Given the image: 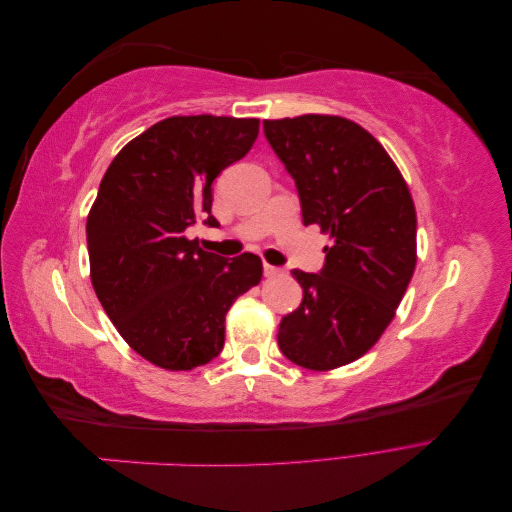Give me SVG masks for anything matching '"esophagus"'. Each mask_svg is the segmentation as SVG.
I'll use <instances>...</instances> for the list:
<instances>
[{"instance_id": "esophagus-1", "label": "esophagus", "mask_w": 512, "mask_h": 512, "mask_svg": "<svg viewBox=\"0 0 512 512\" xmlns=\"http://www.w3.org/2000/svg\"><path fill=\"white\" fill-rule=\"evenodd\" d=\"M282 273H284V269H280V267L265 265V277H277V275H282Z\"/></svg>"}]
</instances>
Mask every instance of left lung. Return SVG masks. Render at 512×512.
Wrapping results in <instances>:
<instances>
[{
  "instance_id": "left-lung-1",
  "label": "left lung",
  "mask_w": 512,
  "mask_h": 512,
  "mask_svg": "<svg viewBox=\"0 0 512 512\" xmlns=\"http://www.w3.org/2000/svg\"><path fill=\"white\" fill-rule=\"evenodd\" d=\"M265 136L297 183L303 224L327 232L320 273L292 271L303 301L277 344L305 369L348 365L395 318L416 267V211L406 179L359 123L337 115L265 119Z\"/></svg>"
}]
</instances>
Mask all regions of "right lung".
<instances>
[{
	"label": "right lung",
	"instance_id": "1",
	"mask_svg": "<svg viewBox=\"0 0 512 512\" xmlns=\"http://www.w3.org/2000/svg\"><path fill=\"white\" fill-rule=\"evenodd\" d=\"M258 119L175 115L123 147L87 215L89 277L106 316L149 363L188 371L224 348L230 305L260 284L256 254L200 250L185 228L211 215V183L241 160Z\"/></svg>",
	"mask_w": 512,
	"mask_h": 512
}]
</instances>
